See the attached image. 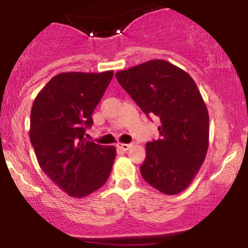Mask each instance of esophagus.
<instances>
[{"label": "esophagus", "instance_id": "1", "mask_svg": "<svg viewBox=\"0 0 248 248\" xmlns=\"http://www.w3.org/2000/svg\"><path fill=\"white\" fill-rule=\"evenodd\" d=\"M116 147H118L119 149H120V150H122V152H127V150L129 149L130 147H132V144H128V143H120V142H119V143L116 144Z\"/></svg>", "mask_w": 248, "mask_h": 248}]
</instances>
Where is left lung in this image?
I'll return each mask as SVG.
<instances>
[{
	"instance_id": "left-lung-1",
	"label": "left lung",
	"mask_w": 248,
	"mask_h": 248,
	"mask_svg": "<svg viewBox=\"0 0 248 248\" xmlns=\"http://www.w3.org/2000/svg\"><path fill=\"white\" fill-rule=\"evenodd\" d=\"M115 77L147 115L161 120V138L146 144L142 177L162 193L177 195L191 184L209 147V113L197 85L189 73L162 59Z\"/></svg>"
}]
</instances>
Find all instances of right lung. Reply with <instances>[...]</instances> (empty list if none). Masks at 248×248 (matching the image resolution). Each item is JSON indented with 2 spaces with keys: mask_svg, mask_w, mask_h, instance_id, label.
<instances>
[{
  "mask_svg": "<svg viewBox=\"0 0 248 248\" xmlns=\"http://www.w3.org/2000/svg\"><path fill=\"white\" fill-rule=\"evenodd\" d=\"M113 75V71L59 73L42 88L31 108L30 141L39 167L71 197L100 189L114 163V146L84 138Z\"/></svg>",
  "mask_w": 248,
  "mask_h": 248,
  "instance_id": "1",
  "label": "right lung"
}]
</instances>
